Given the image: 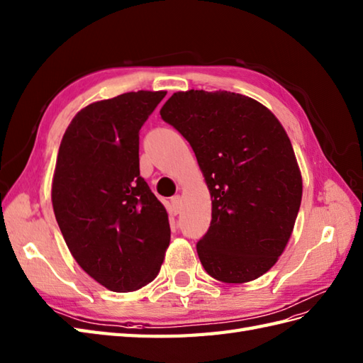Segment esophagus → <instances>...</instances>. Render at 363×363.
<instances>
[{
    "label": "esophagus",
    "instance_id": "1",
    "mask_svg": "<svg viewBox=\"0 0 363 363\" xmlns=\"http://www.w3.org/2000/svg\"><path fill=\"white\" fill-rule=\"evenodd\" d=\"M180 211H182V199L180 196H174L171 199V214L177 216L180 214Z\"/></svg>",
    "mask_w": 363,
    "mask_h": 363
}]
</instances>
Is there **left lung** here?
<instances>
[{
    "instance_id": "obj_1",
    "label": "left lung",
    "mask_w": 363,
    "mask_h": 363,
    "mask_svg": "<svg viewBox=\"0 0 363 363\" xmlns=\"http://www.w3.org/2000/svg\"><path fill=\"white\" fill-rule=\"evenodd\" d=\"M162 118L189 141L212 199L197 243L203 268L225 284L269 271L284 252L302 201L293 145L263 104L240 94L175 92Z\"/></svg>"
}]
</instances>
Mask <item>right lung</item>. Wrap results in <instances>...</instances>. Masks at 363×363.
<instances>
[{
	"instance_id": "right-lung-1",
	"label": "right lung",
	"mask_w": 363,
	"mask_h": 363,
	"mask_svg": "<svg viewBox=\"0 0 363 363\" xmlns=\"http://www.w3.org/2000/svg\"><path fill=\"white\" fill-rule=\"evenodd\" d=\"M166 92L138 91L96 101L66 129L52 205L77 263L115 293L135 291L162 268L167 212L140 175V129Z\"/></svg>"
}]
</instances>
